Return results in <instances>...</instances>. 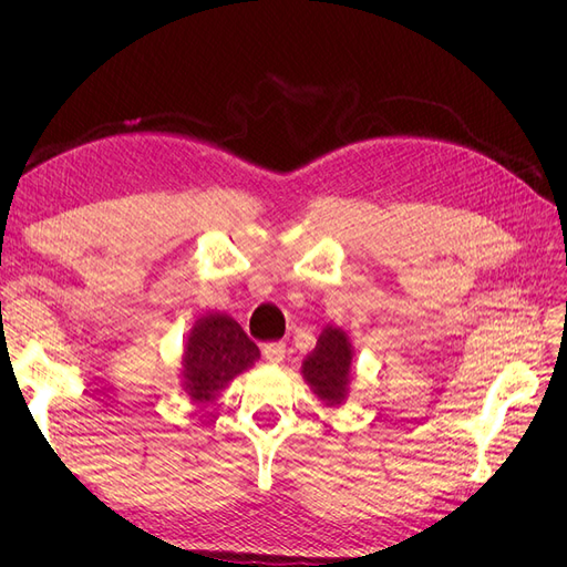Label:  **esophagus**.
<instances>
[{"label": "esophagus", "instance_id": "1", "mask_svg": "<svg viewBox=\"0 0 567 567\" xmlns=\"http://www.w3.org/2000/svg\"><path fill=\"white\" fill-rule=\"evenodd\" d=\"M262 357L267 359L269 364H279V362H284V357H286V346H284V342H267V346L262 348Z\"/></svg>", "mask_w": 567, "mask_h": 567}]
</instances>
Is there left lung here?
<instances>
[{
	"label": "left lung",
	"mask_w": 567,
	"mask_h": 567,
	"mask_svg": "<svg viewBox=\"0 0 567 567\" xmlns=\"http://www.w3.org/2000/svg\"><path fill=\"white\" fill-rule=\"evenodd\" d=\"M350 367H352V346L346 331L326 326L317 340L312 354H307L302 362V373L307 383L312 385L315 394L326 404H340L348 398L350 385Z\"/></svg>",
	"instance_id": "left-lung-1"
}]
</instances>
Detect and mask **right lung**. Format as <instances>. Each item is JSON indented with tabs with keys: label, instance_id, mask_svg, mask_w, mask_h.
<instances>
[{
	"label": "right lung",
	"instance_id": "1",
	"mask_svg": "<svg viewBox=\"0 0 567 567\" xmlns=\"http://www.w3.org/2000/svg\"><path fill=\"white\" fill-rule=\"evenodd\" d=\"M260 357L255 342L231 317L210 312L196 321L184 346V390L194 402H210Z\"/></svg>",
	"mask_w": 567,
	"mask_h": 567
}]
</instances>
